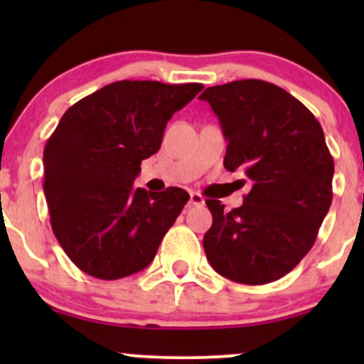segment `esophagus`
<instances>
[{
    "mask_svg": "<svg viewBox=\"0 0 364 364\" xmlns=\"http://www.w3.org/2000/svg\"><path fill=\"white\" fill-rule=\"evenodd\" d=\"M205 203V198L202 195L196 193V191H191L190 193V205H203Z\"/></svg>",
    "mask_w": 364,
    "mask_h": 364,
    "instance_id": "obj_1",
    "label": "esophagus"
}]
</instances>
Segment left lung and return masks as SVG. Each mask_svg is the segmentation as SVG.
Wrapping results in <instances>:
<instances>
[{"label":"left lung","instance_id":"8db88e82","mask_svg":"<svg viewBox=\"0 0 364 364\" xmlns=\"http://www.w3.org/2000/svg\"><path fill=\"white\" fill-rule=\"evenodd\" d=\"M228 140L224 168L252 181L243 205L207 200V260L225 279L258 286L289 274L311 250L330 203L333 159L304 104L274 83L236 80L200 95Z\"/></svg>","mask_w":364,"mask_h":364}]
</instances>
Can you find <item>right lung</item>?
<instances>
[{
    "instance_id": "add662e5",
    "label": "right lung",
    "mask_w": 364,
    "mask_h": 364,
    "mask_svg": "<svg viewBox=\"0 0 364 364\" xmlns=\"http://www.w3.org/2000/svg\"><path fill=\"white\" fill-rule=\"evenodd\" d=\"M202 83L121 80L73 104L44 147L51 228L78 269L102 281L140 272L190 195L133 188L144 159L161 149L168 121Z\"/></svg>"
}]
</instances>
